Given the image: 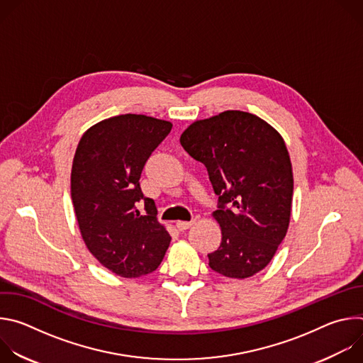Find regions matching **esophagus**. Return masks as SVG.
<instances>
[{"instance_id":"obj_1","label":"esophagus","mask_w":363,"mask_h":363,"mask_svg":"<svg viewBox=\"0 0 363 363\" xmlns=\"http://www.w3.org/2000/svg\"><path fill=\"white\" fill-rule=\"evenodd\" d=\"M192 224H194L192 221H178V223H177V228H178L179 231H186Z\"/></svg>"}]
</instances>
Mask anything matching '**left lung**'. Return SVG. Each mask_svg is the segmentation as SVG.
Instances as JSON below:
<instances>
[{
  "mask_svg": "<svg viewBox=\"0 0 363 363\" xmlns=\"http://www.w3.org/2000/svg\"><path fill=\"white\" fill-rule=\"evenodd\" d=\"M181 145L208 171L221 244L210 267L230 279L262 272L286 237L293 201V168L281 135L266 121L225 111L191 123Z\"/></svg>",
  "mask_w": 363,
  "mask_h": 363,
  "instance_id": "1",
  "label": "left lung"
}]
</instances>
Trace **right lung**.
<instances>
[{
	"mask_svg": "<svg viewBox=\"0 0 363 363\" xmlns=\"http://www.w3.org/2000/svg\"><path fill=\"white\" fill-rule=\"evenodd\" d=\"M171 129L168 121L119 115L89 128L74 153L70 186L82 238L103 267L125 279L157 270L171 242L139 185L147 158Z\"/></svg>",
	"mask_w": 363,
	"mask_h": 363,
	"instance_id": "right-lung-1",
	"label": "right lung"
}]
</instances>
